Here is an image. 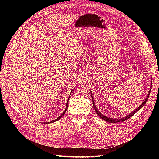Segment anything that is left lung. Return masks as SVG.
Returning a JSON list of instances; mask_svg holds the SVG:
<instances>
[{
    "label": "left lung",
    "mask_w": 159,
    "mask_h": 159,
    "mask_svg": "<svg viewBox=\"0 0 159 159\" xmlns=\"http://www.w3.org/2000/svg\"><path fill=\"white\" fill-rule=\"evenodd\" d=\"M152 80H151V86H150V89H149V92H148V95H147V96L146 97V98H145V99L144 100V102H142V103L140 104V105H139V107H138V108H137L136 109H134V111H133V112H131V113H130V114H129L127 116H125V117H124V118H110V117H107V116H106L105 115H104V114H102V113H100L99 111V110H98V109H97V107H96V105H95V99H94V98H93V95H92V91L90 90V93H91V97H92V100H93V107H94V109L95 110V111H96V113L97 114H98V116L99 117H100L102 119H103V120H105V121H107V122H109V123H118V122H121V121H124V120H127L128 118H130L131 116H133L135 114V113H137L138 112L139 109H140L142 107H144V105L145 104H146V102H147V101L148 100V99H149V95H150V92H151V90H152Z\"/></svg>",
    "instance_id": "1"
}]
</instances>
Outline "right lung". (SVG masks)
Returning <instances> with one entry per match:
<instances>
[{
    "mask_svg": "<svg viewBox=\"0 0 159 159\" xmlns=\"http://www.w3.org/2000/svg\"><path fill=\"white\" fill-rule=\"evenodd\" d=\"M74 90H72L71 91V93H72V91H73ZM71 94H70V95H71ZM70 95H69V97H70ZM69 99H67V102H66V109H64V111H63V113L62 114H61L60 116H59L58 118H56V119H55V120H52V121H50V122H48V123H53V122H55V121H57V120H58L59 119H60V118L63 116L64 115V114H65V112L66 111V109H67V107H68V102H69Z\"/></svg>",
    "mask_w": 159,
    "mask_h": 159,
    "instance_id": "obj_1",
    "label": "right lung"
}]
</instances>
